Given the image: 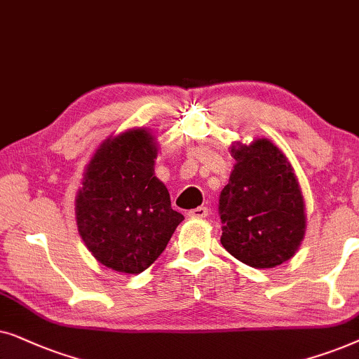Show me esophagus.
<instances>
[{"instance_id": "obj_1", "label": "esophagus", "mask_w": 359, "mask_h": 359, "mask_svg": "<svg viewBox=\"0 0 359 359\" xmlns=\"http://www.w3.org/2000/svg\"><path fill=\"white\" fill-rule=\"evenodd\" d=\"M189 217L190 218H205V217H208V208L207 207H197V208L190 210Z\"/></svg>"}]
</instances>
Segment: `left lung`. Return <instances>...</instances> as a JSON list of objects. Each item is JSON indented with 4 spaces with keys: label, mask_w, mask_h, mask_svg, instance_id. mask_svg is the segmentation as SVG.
Returning a JSON list of instances; mask_svg holds the SVG:
<instances>
[{
    "label": "left lung",
    "mask_w": 359,
    "mask_h": 359,
    "mask_svg": "<svg viewBox=\"0 0 359 359\" xmlns=\"http://www.w3.org/2000/svg\"><path fill=\"white\" fill-rule=\"evenodd\" d=\"M233 165L219 195V241L238 261L269 269L289 261L307 228L304 195L294 167L274 142H233Z\"/></svg>",
    "instance_id": "8db88e82"
}]
</instances>
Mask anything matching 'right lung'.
I'll return each instance as SVG.
<instances>
[{"mask_svg":"<svg viewBox=\"0 0 359 359\" xmlns=\"http://www.w3.org/2000/svg\"><path fill=\"white\" fill-rule=\"evenodd\" d=\"M156 157L152 131L133 128L104 140L85 167L76 228L95 259L116 272L146 271L184 219L154 174Z\"/></svg>","mask_w":359,"mask_h":359,"instance_id":"1","label":"right lung"}]
</instances>
